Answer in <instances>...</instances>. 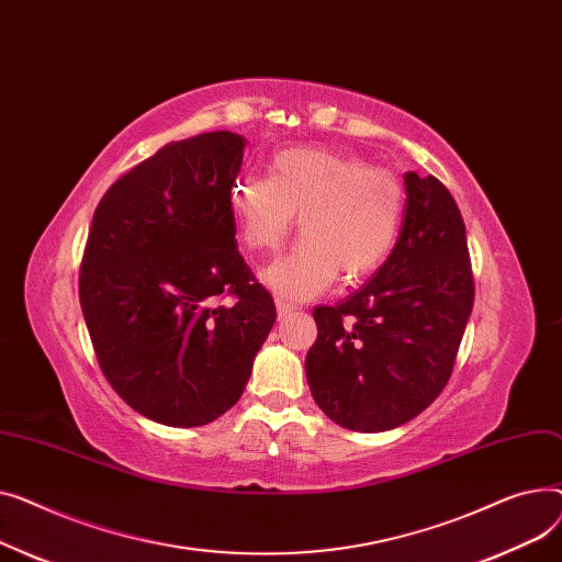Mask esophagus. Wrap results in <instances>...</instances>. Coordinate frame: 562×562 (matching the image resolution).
Instances as JSON below:
<instances>
[{
	"label": "esophagus",
	"mask_w": 562,
	"mask_h": 562,
	"mask_svg": "<svg viewBox=\"0 0 562 562\" xmlns=\"http://www.w3.org/2000/svg\"><path fill=\"white\" fill-rule=\"evenodd\" d=\"M296 306L290 304L288 300H283V296H277V311H279V317H288Z\"/></svg>",
	"instance_id": "1"
}]
</instances>
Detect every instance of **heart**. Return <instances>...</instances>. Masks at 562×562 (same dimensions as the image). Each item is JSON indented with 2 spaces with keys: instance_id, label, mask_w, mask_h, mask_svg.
<instances>
[{
  "instance_id": "b5f03b06",
  "label": "heart",
  "mask_w": 562,
  "mask_h": 562,
  "mask_svg": "<svg viewBox=\"0 0 562 562\" xmlns=\"http://www.w3.org/2000/svg\"><path fill=\"white\" fill-rule=\"evenodd\" d=\"M228 206L240 245L256 254L277 251L296 215L302 240L262 281L283 300H311L338 274L353 283L387 258L400 236L404 186L353 156L294 147L272 158L268 179H238Z\"/></svg>"
}]
</instances>
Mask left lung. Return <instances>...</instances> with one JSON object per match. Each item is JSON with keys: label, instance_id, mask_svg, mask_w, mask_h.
I'll list each match as a JSON object with an SVG mask.
<instances>
[{"label": "left lung", "instance_id": "obj_1", "mask_svg": "<svg viewBox=\"0 0 562 562\" xmlns=\"http://www.w3.org/2000/svg\"><path fill=\"white\" fill-rule=\"evenodd\" d=\"M402 236L381 270L313 311L306 353L315 404L349 431L406 424L445 390L474 306L465 222L436 177L408 172Z\"/></svg>", "mask_w": 562, "mask_h": 562}]
</instances>
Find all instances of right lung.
<instances>
[{"label": "right lung", "mask_w": 562, "mask_h": 562, "mask_svg": "<svg viewBox=\"0 0 562 562\" xmlns=\"http://www.w3.org/2000/svg\"><path fill=\"white\" fill-rule=\"evenodd\" d=\"M245 140L160 147L97 204L79 302L99 368L140 415L202 426L234 406L277 319L236 249L228 196Z\"/></svg>", "instance_id": "obj_1"}]
</instances>
